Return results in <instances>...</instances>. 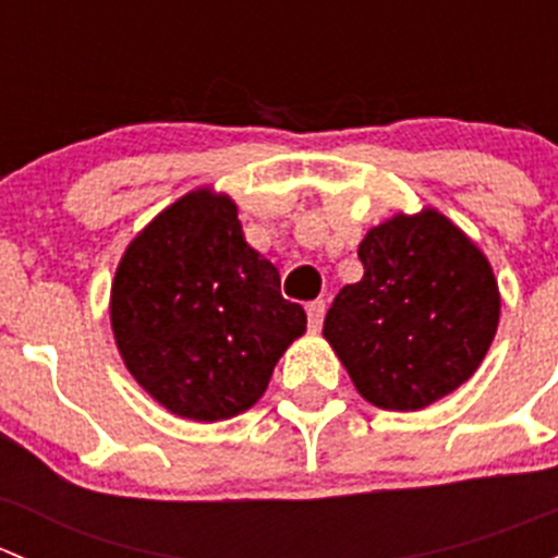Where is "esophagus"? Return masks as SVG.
Masks as SVG:
<instances>
[{
  "instance_id": "1",
  "label": "esophagus",
  "mask_w": 558,
  "mask_h": 558,
  "mask_svg": "<svg viewBox=\"0 0 558 558\" xmlns=\"http://www.w3.org/2000/svg\"><path fill=\"white\" fill-rule=\"evenodd\" d=\"M324 315H326V302L315 300L307 305V326H311V331L320 329V324H324Z\"/></svg>"
}]
</instances>
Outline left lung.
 Returning <instances> with one entry per match:
<instances>
[{"label": "left lung", "mask_w": 558, "mask_h": 558, "mask_svg": "<svg viewBox=\"0 0 558 558\" xmlns=\"http://www.w3.org/2000/svg\"><path fill=\"white\" fill-rule=\"evenodd\" d=\"M364 278L342 286L324 337L367 402L421 410L475 375L499 324L483 251L442 213H397L359 245Z\"/></svg>", "instance_id": "left-lung-1"}]
</instances>
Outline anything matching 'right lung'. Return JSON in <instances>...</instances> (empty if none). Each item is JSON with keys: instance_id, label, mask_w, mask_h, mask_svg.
Listing matches in <instances>:
<instances>
[{"instance_id": "right-lung-1", "label": "right lung", "mask_w": 558, "mask_h": 558, "mask_svg": "<svg viewBox=\"0 0 558 558\" xmlns=\"http://www.w3.org/2000/svg\"><path fill=\"white\" fill-rule=\"evenodd\" d=\"M110 324L126 369L161 408L213 424L262 399L307 315L283 300L275 264L245 243L238 205L196 189L129 243Z\"/></svg>"}]
</instances>
